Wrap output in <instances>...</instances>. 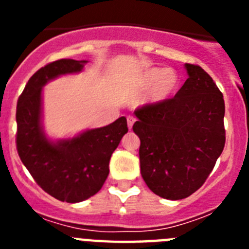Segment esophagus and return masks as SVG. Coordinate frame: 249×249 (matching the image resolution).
<instances>
[{
  "label": "esophagus",
  "instance_id": "obj_1",
  "mask_svg": "<svg viewBox=\"0 0 249 249\" xmlns=\"http://www.w3.org/2000/svg\"><path fill=\"white\" fill-rule=\"evenodd\" d=\"M135 122H136V118L135 117H132V116L127 117V124H128V128L129 129H132V127H133Z\"/></svg>",
  "mask_w": 249,
  "mask_h": 249
}]
</instances>
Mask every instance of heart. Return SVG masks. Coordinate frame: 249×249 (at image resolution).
<instances>
[{
	"label": "heart",
	"mask_w": 249,
	"mask_h": 249,
	"mask_svg": "<svg viewBox=\"0 0 249 249\" xmlns=\"http://www.w3.org/2000/svg\"><path fill=\"white\" fill-rule=\"evenodd\" d=\"M178 83V74L171 68H148L141 78V86L143 89L152 86L148 93V101L151 103H160L168 100L177 89Z\"/></svg>",
	"instance_id": "b5f03b06"
}]
</instances>
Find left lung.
Listing matches in <instances>:
<instances>
[{
	"instance_id": "obj_1",
	"label": "left lung",
	"mask_w": 249,
	"mask_h": 249,
	"mask_svg": "<svg viewBox=\"0 0 249 249\" xmlns=\"http://www.w3.org/2000/svg\"><path fill=\"white\" fill-rule=\"evenodd\" d=\"M173 98L135 111L141 175L166 199H183L206 182L226 143L223 94L197 65Z\"/></svg>"
}]
</instances>
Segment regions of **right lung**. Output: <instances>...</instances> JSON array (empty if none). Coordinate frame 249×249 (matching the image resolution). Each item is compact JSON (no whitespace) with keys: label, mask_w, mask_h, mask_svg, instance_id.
I'll use <instances>...</instances> for the list:
<instances>
[{"label":"right lung","mask_w":249,"mask_h":249,"mask_svg":"<svg viewBox=\"0 0 249 249\" xmlns=\"http://www.w3.org/2000/svg\"><path fill=\"white\" fill-rule=\"evenodd\" d=\"M87 61L63 58L31 77L17 102V152L45 192L58 201L77 203L94 196L109 173V160L127 132L126 117L53 142L42 127V87L56 77L77 73Z\"/></svg>","instance_id":"add662e5"}]
</instances>
